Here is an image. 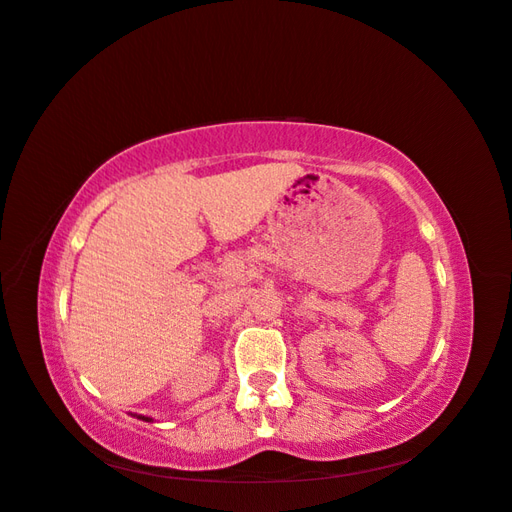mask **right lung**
<instances>
[{"mask_svg": "<svg viewBox=\"0 0 512 512\" xmlns=\"http://www.w3.org/2000/svg\"><path fill=\"white\" fill-rule=\"evenodd\" d=\"M143 420H148V422H150V417H143Z\"/></svg>", "mask_w": 512, "mask_h": 512, "instance_id": "add662e5", "label": "right lung"}]
</instances>
